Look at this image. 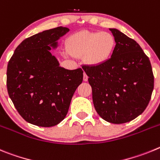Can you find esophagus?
<instances>
[{
  "label": "esophagus",
  "instance_id": "1",
  "mask_svg": "<svg viewBox=\"0 0 160 160\" xmlns=\"http://www.w3.org/2000/svg\"><path fill=\"white\" fill-rule=\"evenodd\" d=\"M88 78V77L87 74H86L85 72H83V81H87Z\"/></svg>",
  "mask_w": 160,
  "mask_h": 160
}]
</instances>
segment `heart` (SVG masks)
<instances>
[{
	"instance_id": "heart-1",
	"label": "heart",
	"mask_w": 160,
	"mask_h": 160,
	"mask_svg": "<svg viewBox=\"0 0 160 160\" xmlns=\"http://www.w3.org/2000/svg\"><path fill=\"white\" fill-rule=\"evenodd\" d=\"M116 47V38L108 32L84 30L72 34L66 41L68 52L75 57L83 56L91 66H100L108 62Z\"/></svg>"
}]
</instances>
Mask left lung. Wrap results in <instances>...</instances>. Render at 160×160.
<instances>
[{"mask_svg":"<svg viewBox=\"0 0 160 160\" xmlns=\"http://www.w3.org/2000/svg\"><path fill=\"white\" fill-rule=\"evenodd\" d=\"M109 30L116 41L110 60L82 68L92 89L96 112L107 122L119 124L143 113L152 96L154 77L149 58L139 44L117 28Z\"/></svg>","mask_w":160,"mask_h":160,"instance_id":"8db88e82","label":"left lung"}]
</instances>
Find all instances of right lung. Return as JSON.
Returning <instances> with one entry per match:
<instances>
[{
  "label": "right lung",
  "instance_id": "right-lung-1",
  "mask_svg": "<svg viewBox=\"0 0 160 160\" xmlns=\"http://www.w3.org/2000/svg\"><path fill=\"white\" fill-rule=\"evenodd\" d=\"M69 32L66 27L44 30L25 39L14 51L7 68L10 99L24 120L53 127L65 118L75 91L83 81L81 68L60 67L51 49Z\"/></svg>",
  "mask_w": 160,
  "mask_h": 160
}]
</instances>
